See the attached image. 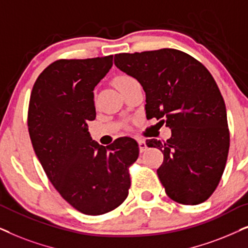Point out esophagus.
<instances>
[{
  "label": "esophagus",
  "instance_id": "esophagus-1",
  "mask_svg": "<svg viewBox=\"0 0 248 248\" xmlns=\"http://www.w3.org/2000/svg\"><path fill=\"white\" fill-rule=\"evenodd\" d=\"M138 145H140V153H143V152L146 151L147 146H146V143H145L144 140H141V138H140V140H138Z\"/></svg>",
  "mask_w": 248,
  "mask_h": 248
}]
</instances>
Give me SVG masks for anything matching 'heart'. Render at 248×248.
I'll list each match as a JSON object with an SVG mask.
<instances>
[{
  "label": "heart",
  "instance_id": "heart-1",
  "mask_svg": "<svg viewBox=\"0 0 248 248\" xmlns=\"http://www.w3.org/2000/svg\"><path fill=\"white\" fill-rule=\"evenodd\" d=\"M130 79H133V78L128 77V76H120V77L115 78V80H114V85L117 86V85H119V84H122V82H124V81L130 80Z\"/></svg>",
  "mask_w": 248,
  "mask_h": 248
}]
</instances>
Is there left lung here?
I'll use <instances>...</instances> for the list:
<instances>
[{
	"mask_svg": "<svg viewBox=\"0 0 248 248\" xmlns=\"http://www.w3.org/2000/svg\"><path fill=\"white\" fill-rule=\"evenodd\" d=\"M114 64L140 81L146 118L171 129L167 141L146 140L164 155L156 172L167 195L186 205L203 203L216 190L229 151L226 105L212 75L173 48L120 53Z\"/></svg>",
	"mask_w": 248,
	"mask_h": 248,
	"instance_id": "8db88e82",
	"label": "left lung"
}]
</instances>
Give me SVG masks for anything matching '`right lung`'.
<instances>
[{"label": "right lung", "instance_id": "add662e5", "mask_svg": "<svg viewBox=\"0 0 248 248\" xmlns=\"http://www.w3.org/2000/svg\"><path fill=\"white\" fill-rule=\"evenodd\" d=\"M112 61L113 55L53 62L38 76L29 101L36 156L60 195L87 216L110 212L127 199L128 168L140 154L133 138L104 147L88 131L87 122L96 118L93 91Z\"/></svg>", "mask_w": 248, "mask_h": 248}]
</instances>
